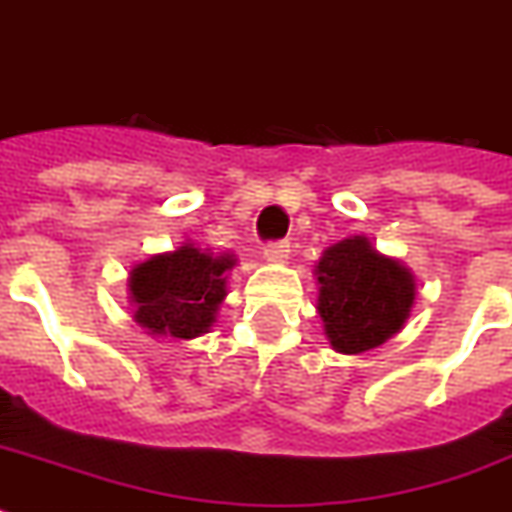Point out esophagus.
<instances>
[{"mask_svg":"<svg viewBox=\"0 0 512 512\" xmlns=\"http://www.w3.org/2000/svg\"><path fill=\"white\" fill-rule=\"evenodd\" d=\"M290 256V243L280 240V243H266L264 246V259L269 264H285V259Z\"/></svg>","mask_w":512,"mask_h":512,"instance_id":"obj_1","label":"esophagus"}]
</instances>
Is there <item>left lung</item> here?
<instances>
[{
	"mask_svg": "<svg viewBox=\"0 0 512 512\" xmlns=\"http://www.w3.org/2000/svg\"><path fill=\"white\" fill-rule=\"evenodd\" d=\"M314 277L324 335L342 356H361L398 335L416 303L411 269L363 235L329 246L316 261Z\"/></svg>",
	"mask_w": 512,
	"mask_h": 512,
	"instance_id": "1",
	"label": "left lung"
}]
</instances>
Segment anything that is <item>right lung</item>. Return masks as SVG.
Returning <instances> with one entry per match:
<instances>
[{
  "mask_svg": "<svg viewBox=\"0 0 512 512\" xmlns=\"http://www.w3.org/2000/svg\"><path fill=\"white\" fill-rule=\"evenodd\" d=\"M235 264V253H211L190 240L154 253L130 269L133 322L151 337H201L217 322L219 306L227 298V272Z\"/></svg>",
  "mask_w": 512,
  "mask_h": 512,
  "instance_id": "1",
  "label": "right lung"
}]
</instances>
